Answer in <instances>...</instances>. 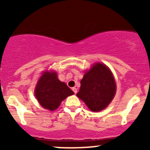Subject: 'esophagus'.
I'll return each mask as SVG.
<instances>
[{
    "instance_id": "34e87169",
    "label": "esophagus",
    "mask_w": 150,
    "mask_h": 150,
    "mask_svg": "<svg viewBox=\"0 0 150 150\" xmlns=\"http://www.w3.org/2000/svg\"><path fill=\"white\" fill-rule=\"evenodd\" d=\"M72 90L73 91V92H74V93H77V91H77V88H75V87H74V88H72Z\"/></svg>"
}]
</instances>
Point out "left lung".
<instances>
[{
    "instance_id": "obj_1",
    "label": "left lung",
    "mask_w": 150,
    "mask_h": 150,
    "mask_svg": "<svg viewBox=\"0 0 150 150\" xmlns=\"http://www.w3.org/2000/svg\"><path fill=\"white\" fill-rule=\"evenodd\" d=\"M115 92V81L110 69L105 64L96 63L85 72L77 96L91 111L99 112L112 102Z\"/></svg>"
}]
</instances>
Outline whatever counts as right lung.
I'll return each instance as SVG.
<instances>
[{"mask_svg": "<svg viewBox=\"0 0 150 150\" xmlns=\"http://www.w3.org/2000/svg\"><path fill=\"white\" fill-rule=\"evenodd\" d=\"M72 94L74 92L58 79L54 71L43 72L35 89V96L40 105L51 111L57 110L64 99Z\"/></svg>", "mask_w": 150, "mask_h": 150, "instance_id": "right-lung-1", "label": "right lung"}]
</instances>
